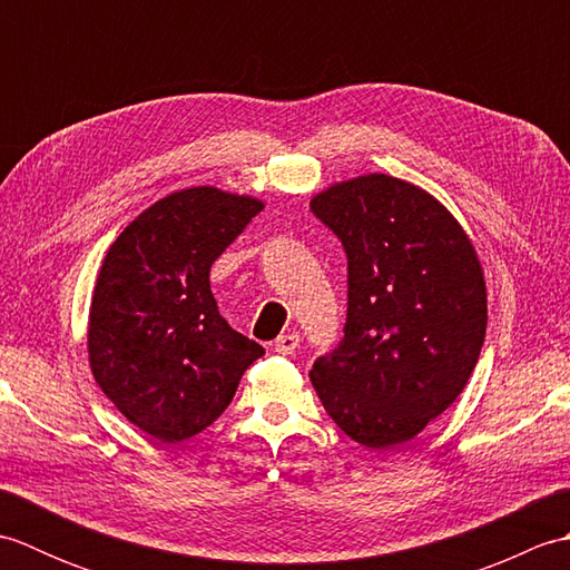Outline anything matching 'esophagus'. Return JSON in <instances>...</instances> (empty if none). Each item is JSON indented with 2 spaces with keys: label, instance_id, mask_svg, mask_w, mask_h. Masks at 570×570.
Returning a JSON list of instances; mask_svg holds the SVG:
<instances>
[{
  "label": "esophagus",
  "instance_id": "obj_1",
  "mask_svg": "<svg viewBox=\"0 0 570 570\" xmlns=\"http://www.w3.org/2000/svg\"><path fill=\"white\" fill-rule=\"evenodd\" d=\"M298 343H301V335L298 333H282L274 341V350H276L278 355H294Z\"/></svg>",
  "mask_w": 570,
  "mask_h": 570
}]
</instances>
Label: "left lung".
Here are the masks:
<instances>
[{
    "label": "left lung",
    "mask_w": 570,
    "mask_h": 570,
    "mask_svg": "<svg viewBox=\"0 0 570 570\" xmlns=\"http://www.w3.org/2000/svg\"><path fill=\"white\" fill-rule=\"evenodd\" d=\"M311 210L347 257L345 335L311 382L350 439L384 451L465 390L488 328L482 266L455 217L406 180H345Z\"/></svg>",
    "instance_id": "8db88e82"
}]
</instances>
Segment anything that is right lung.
<instances>
[{
	"instance_id": "right-lung-1",
	"label": "right lung",
	"mask_w": 570,
	"mask_h": 570,
	"mask_svg": "<svg viewBox=\"0 0 570 570\" xmlns=\"http://www.w3.org/2000/svg\"><path fill=\"white\" fill-rule=\"evenodd\" d=\"M264 205L213 186L171 193L107 249L90 306L88 350L107 399L161 443L208 429L264 355L229 328L210 266Z\"/></svg>"
}]
</instances>
